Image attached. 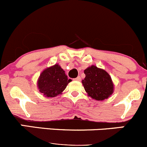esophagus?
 Returning a JSON list of instances; mask_svg holds the SVG:
<instances>
[{
    "instance_id": "34e87169",
    "label": "esophagus",
    "mask_w": 147,
    "mask_h": 147,
    "mask_svg": "<svg viewBox=\"0 0 147 147\" xmlns=\"http://www.w3.org/2000/svg\"><path fill=\"white\" fill-rule=\"evenodd\" d=\"M74 80H75V81H80L81 80V78L80 76H78L77 78H74Z\"/></svg>"
}]
</instances>
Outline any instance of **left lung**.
Returning <instances> with one entry per match:
<instances>
[{
  "label": "left lung",
  "instance_id": "obj_1",
  "mask_svg": "<svg viewBox=\"0 0 147 147\" xmlns=\"http://www.w3.org/2000/svg\"><path fill=\"white\" fill-rule=\"evenodd\" d=\"M86 75L82 81L88 96L96 100H104L114 92L113 84L110 76L104 69L92 65L84 70Z\"/></svg>",
  "mask_w": 147,
  "mask_h": 147
}]
</instances>
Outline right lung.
Returning a JSON list of instances; mask_svg holds the SVG:
<instances>
[{"instance_id":"add662e5","label":"right lung","mask_w":147,"mask_h":147,"mask_svg":"<svg viewBox=\"0 0 147 147\" xmlns=\"http://www.w3.org/2000/svg\"><path fill=\"white\" fill-rule=\"evenodd\" d=\"M71 81L58 63L45 69L37 80V88L44 96L54 98L61 94Z\"/></svg>"}]
</instances>
